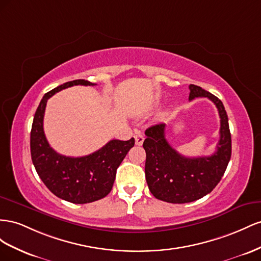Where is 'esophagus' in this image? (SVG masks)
Wrapping results in <instances>:
<instances>
[{"label":"esophagus","instance_id":"1","mask_svg":"<svg viewBox=\"0 0 261 261\" xmlns=\"http://www.w3.org/2000/svg\"><path fill=\"white\" fill-rule=\"evenodd\" d=\"M135 138H136V144H137V145H142V144H143L144 136L142 135V133H137Z\"/></svg>","mask_w":261,"mask_h":261}]
</instances>
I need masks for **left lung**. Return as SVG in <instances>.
<instances>
[{
  "label": "left lung",
  "mask_w": 261,
  "mask_h": 261,
  "mask_svg": "<svg viewBox=\"0 0 261 261\" xmlns=\"http://www.w3.org/2000/svg\"><path fill=\"white\" fill-rule=\"evenodd\" d=\"M189 100L207 97L214 102L221 119L220 140L211 156L186 158L169 145L165 123L145 130V178L152 195L169 203H187L210 193L224 175L232 154L228 118L223 102L200 86L190 84Z\"/></svg>",
  "instance_id": "1"
}]
</instances>
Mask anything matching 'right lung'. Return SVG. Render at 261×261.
<instances>
[{
  "mask_svg": "<svg viewBox=\"0 0 261 261\" xmlns=\"http://www.w3.org/2000/svg\"><path fill=\"white\" fill-rule=\"evenodd\" d=\"M74 85L96 84L85 80H75L44 94L32 125L31 153L37 174L54 195L72 203L83 204L102 199L110 192L117 168L135 145V139L111 140L98 151L82 158H70L57 153L49 145L43 132L44 109L52 95Z\"/></svg>",
  "mask_w": 261,
  "mask_h": 261,
  "instance_id": "add662e5",
  "label": "right lung"
}]
</instances>
